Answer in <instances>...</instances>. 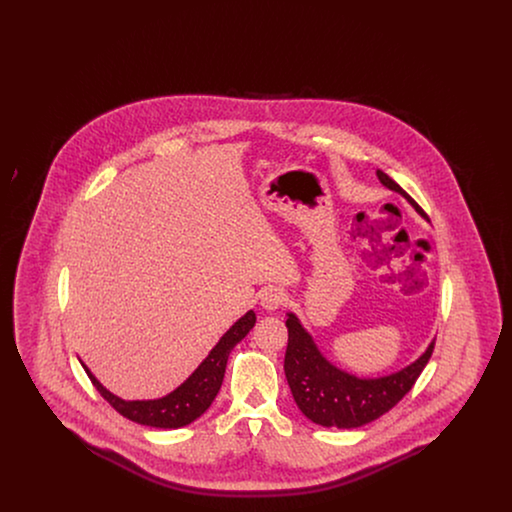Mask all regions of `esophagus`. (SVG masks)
<instances>
[{"instance_id":"obj_1","label":"esophagus","mask_w":512,"mask_h":512,"mask_svg":"<svg viewBox=\"0 0 512 512\" xmlns=\"http://www.w3.org/2000/svg\"><path fill=\"white\" fill-rule=\"evenodd\" d=\"M259 299H261V307H263V309L276 311V309H280V307L284 305L286 293L282 292V290H278V288H268V290H265V292L259 295Z\"/></svg>"}]
</instances>
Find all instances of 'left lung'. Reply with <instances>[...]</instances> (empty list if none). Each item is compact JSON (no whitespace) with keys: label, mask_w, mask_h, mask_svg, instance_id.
I'll list each match as a JSON object with an SVG mask.
<instances>
[{"label":"left lung","mask_w":512,"mask_h":512,"mask_svg":"<svg viewBox=\"0 0 512 512\" xmlns=\"http://www.w3.org/2000/svg\"><path fill=\"white\" fill-rule=\"evenodd\" d=\"M382 186L403 195L414 211L424 217V211L413 197L386 172L376 171ZM426 219V217H424ZM288 349L284 359V372L299 411L315 424L326 428H359L380 418L393 409L414 386L416 378L432 357L434 343L426 351L397 372L378 378H359L332 365L317 347L313 336L303 328L299 318L288 313Z\"/></svg>","instance_id":"8db88e82"}]
</instances>
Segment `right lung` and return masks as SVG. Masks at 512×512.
<instances>
[{
	"label": "right lung",
	"mask_w": 512,
	"mask_h": 512,
	"mask_svg": "<svg viewBox=\"0 0 512 512\" xmlns=\"http://www.w3.org/2000/svg\"><path fill=\"white\" fill-rule=\"evenodd\" d=\"M255 320L257 317L253 311H247L244 317L238 318L226 330L219 343L209 351V355L201 361V365L197 366L176 390L159 399L124 401L107 388H103L88 366L84 363L82 366L88 372L92 384L98 388L101 397L128 420L151 428H182L192 424L195 418H199L211 407L222 386L230 351L249 334V330L255 326Z\"/></svg>",
	"instance_id": "1"
}]
</instances>
